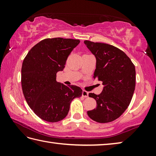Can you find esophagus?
Returning a JSON list of instances; mask_svg holds the SVG:
<instances>
[{
    "label": "esophagus",
    "instance_id": "1",
    "mask_svg": "<svg viewBox=\"0 0 156 156\" xmlns=\"http://www.w3.org/2000/svg\"><path fill=\"white\" fill-rule=\"evenodd\" d=\"M82 97H86V98L88 97V92L87 91H86V90L82 91Z\"/></svg>",
    "mask_w": 156,
    "mask_h": 156
}]
</instances>
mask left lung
I'll return each mask as SVG.
<instances>
[{
	"mask_svg": "<svg viewBox=\"0 0 156 156\" xmlns=\"http://www.w3.org/2000/svg\"><path fill=\"white\" fill-rule=\"evenodd\" d=\"M84 43L97 60L93 78L102 81L104 86L100 94L89 93L97 105L87 114L101 123L113 121L127 108L133 97L135 66L123 51L113 45L87 40Z\"/></svg>",
	"mask_w": 156,
	"mask_h": 156,
	"instance_id": "obj_1",
	"label": "left lung"
}]
</instances>
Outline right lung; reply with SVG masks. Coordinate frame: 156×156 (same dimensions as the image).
<instances>
[{
    "mask_svg": "<svg viewBox=\"0 0 156 156\" xmlns=\"http://www.w3.org/2000/svg\"><path fill=\"white\" fill-rule=\"evenodd\" d=\"M79 43V39H45L34 46L23 60V94L29 107L43 120L55 122L64 119L72 101L82 96L80 87L56 81V74L64 69L68 55Z\"/></svg>",
    "mask_w": 156,
    "mask_h": 156,
    "instance_id": "obj_1",
    "label": "right lung"
}]
</instances>
